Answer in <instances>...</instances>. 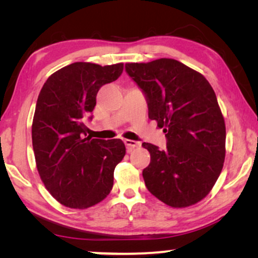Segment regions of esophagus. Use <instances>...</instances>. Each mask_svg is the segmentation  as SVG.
<instances>
[{"label":"esophagus","instance_id":"34e87169","mask_svg":"<svg viewBox=\"0 0 258 258\" xmlns=\"http://www.w3.org/2000/svg\"><path fill=\"white\" fill-rule=\"evenodd\" d=\"M124 144L128 151H132L140 146V142H136V141H133V140H124Z\"/></svg>","mask_w":258,"mask_h":258}]
</instances>
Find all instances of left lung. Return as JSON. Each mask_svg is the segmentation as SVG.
Here are the masks:
<instances>
[{
  "instance_id": "1",
  "label": "left lung",
  "mask_w": 258,
  "mask_h": 258,
  "mask_svg": "<svg viewBox=\"0 0 258 258\" xmlns=\"http://www.w3.org/2000/svg\"><path fill=\"white\" fill-rule=\"evenodd\" d=\"M140 87L148 115L163 128L167 149L142 144L150 153L143 169L148 190L172 208L203 200L220 176L225 157V124L215 91L202 74L172 58L126 63Z\"/></svg>"
}]
</instances>
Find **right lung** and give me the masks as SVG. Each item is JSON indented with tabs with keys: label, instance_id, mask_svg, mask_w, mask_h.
Here are the masks:
<instances>
[{
	"label": "right lung",
	"instance_id": "obj_1",
	"mask_svg": "<svg viewBox=\"0 0 258 258\" xmlns=\"http://www.w3.org/2000/svg\"><path fill=\"white\" fill-rule=\"evenodd\" d=\"M122 72L123 63L75 62L52 74L40 91L31 126L35 160L45 188L63 206L86 209L112 189L124 143L87 136L84 119L93 118L100 88Z\"/></svg>",
	"mask_w": 258,
	"mask_h": 258
}]
</instances>
